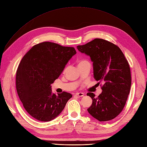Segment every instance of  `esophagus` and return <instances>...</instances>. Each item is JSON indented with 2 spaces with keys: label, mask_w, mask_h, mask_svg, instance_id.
Listing matches in <instances>:
<instances>
[{
  "label": "esophagus",
  "mask_w": 147,
  "mask_h": 147,
  "mask_svg": "<svg viewBox=\"0 0 147 147\" xmlns=\"http://www.w3.org/2000/svg\"><path fill=\"white\" fill-rule=\"evenodd\" d=\"M76 95L78 96H83L84 93L82 92H78L76 93Z\"/></svg>",
  "instance_id": "esophagus-1"
}]
</instances>
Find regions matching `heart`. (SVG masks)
I'll use <instances>...</instances> for the list:
<instances>
[{"instance_id":"obj_1","label":"heart","mask_w":147,"mask_h":147,"mask_svg":"<svg viewBox=\"0 0 147 147\" xmlns=\"http://www.w3.org/2000/svg\"><path fill=\"white\" fill-rule=\"evenodd\" d=\"M88 62L86 60H84V59H82V60H80L78 62V64H83V63H85V62Z\"/></svg>"}]
</instances>
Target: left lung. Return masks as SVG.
<instances>
[{"instance_id": "obj_1", "label": "left lung", "mask_w": 147, "mask_h": 147, "mask_svg": "<svg viewBox=\"0 0 147 147\" xmlns=\"http://www.w3.org/2000/svg\"><path fill=\"white\" fill-rule=\"evenodd\" d=\"M77 49L90 56L93 78L104 84L97 97L93 93H87L92 99L87 111L99 121L113 119L123 111L130 91L131 78L127 61L117 45L104 39L95 38Z\"/></svg>"}]
</instances>
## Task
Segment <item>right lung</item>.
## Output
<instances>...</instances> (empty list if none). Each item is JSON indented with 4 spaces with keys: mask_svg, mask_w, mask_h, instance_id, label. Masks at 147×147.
Masks as SVG:
<instances>
[{
    "mask_svg": "<svg viewBox=\"0 0 147 147\" xmlns=\"http://www.w3.org/2000/svg\"><path fill=\"white\" fill-rule=\"evenodd\" d=\"M76 54L73 47L45 42L34 45L22 59L16 73L17 92L24 108L36 120L54 119L73 96L67 92L56 95L51 84Z\"/></svg>",
    "mask_w": 147,
    "mask_h": 147,
    "instance_id": "obj_1",
    "label": "right lung"
}]
</instances>
